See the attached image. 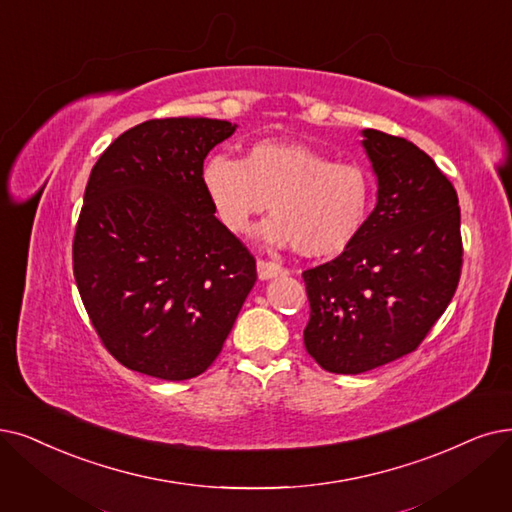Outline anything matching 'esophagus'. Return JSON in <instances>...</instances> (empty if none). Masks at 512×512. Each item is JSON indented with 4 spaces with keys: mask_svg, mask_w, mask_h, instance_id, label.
Returning <instances> with one entry per match:
<instances>
[{
    "mask_svg": "<svg viewBox=\"0 0 512 512\" xmlns=\"http://www.w3.org/2000/svg\"><path fill=\"white\" fill-rule=\"evenodd\" d=\"M256 269H258V277L260 279H271V277H279V275H288V269L281 267V264L273 262V260H258L256 262Z\"/></svg>",
    "mask_w": 512,
    "mask_h": 512,
    "instance_id": "34e87169",
    "label": "esophagus"
}]
</instances>
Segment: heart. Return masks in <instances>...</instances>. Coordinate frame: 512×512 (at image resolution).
Here are the masks:
<instances>
[{"label":"heart","instance_id":"1","mask_svg":"<svg viewBox=\"0 0 512 512\" xmlns=\"http://www.w3.org/2000/svg\"><path fill=\"white\" fill-rule=\"evenodd\" d=\"M201 187L233 233L250 227L269 201L262 239L304 258H334L361 235L374 206V178L359 163L334 161L296 140H254L241 159L210 155Z\"/></svg>","mask_w":512,"mask_h":512}]
</instances>
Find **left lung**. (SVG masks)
<instances>
[{
  "label": "left lung",
  "instance_id": "left-lung-1",
  "mask_svg": "<svg viewBox=\"0 0 512 512\" xmlns=\"http://www.w3.org/2000/svg\"><path fill=\"white\" fill-rule=\"evenodd\" d=\"M378 203L338 258L302 273L304 346L323 370L361 374L416 351L452 302L462 271L452 182L414 142L363 130Z\"/></svg>",
  "mask_w": 512,
  "mask_h": 512
}]
</instances>
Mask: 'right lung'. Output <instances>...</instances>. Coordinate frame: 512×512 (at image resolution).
<instances>
[{
  "label": "right lung",
  "mask_w": 512,
  "mask_h": 512,
  "mask_svg": "<svg viewBox=\"0 0 512 512\" xmlns=\"http://www.w3.org/2000/svg\"><path fill=\"white\" fill-rule=\"evenodd\" d=\"M235 128L149 119L90 172L73 273L102 346L128 370L172 382L203 374L254 288V256L201 187L203 159Z\"/></svg>",
  "instance_id": "obj_1"
}]
</instances>
